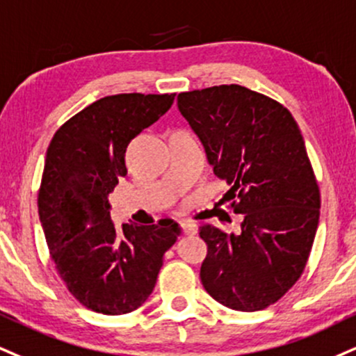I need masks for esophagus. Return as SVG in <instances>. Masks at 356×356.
<instances>
[{
  "mask_svg": "<svg viewBox=\"0 0 356 356\" xmlns=\"http://www.w3.org/2000/svg\"><path fill=\"white\" fill-rule=\"evenodd\" d=\"M181 227H182V232L186 235H197V232H199V229H197V225L194 224V222L184 220Z\"/></svg>",
  "mask_w": 356,
  "mask_h": 356,
  "instance_id": "esophagus-1",
  "label": "esophagus"
}]
</instances>
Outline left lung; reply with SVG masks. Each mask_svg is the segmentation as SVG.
<instances>
[{
    "instance_id": "left-lung-1",
    "label": "left lung",
    "mask_w": 356,
    "mask_h": 356,
    "mask_svg": "<svg viewBox=\"0 0 356 356\" xmlns=\"http://www.w3.org/2000/svg\"><path fill=\"white\" fill-rule=\"evenodd\" d=\"M177 106L229 186L234 212L243 213L241 234L200 225L204 289L232 310H264L300 278L318 227L320 192L302 132L280 102L238 84L181 92Z\"/></svg>"
}]
</instances>
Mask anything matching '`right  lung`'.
I'll use <instances>...</instances> for the list:
<instances>
[{"label":"right lung","instance_id":"right-lung-1","mask_svg":"<svg viewBox=\"0 0 356 356\" xmlns=\"http://www.w3.org/2000/svg\"><path fill=\"white\" fill-rule=\"evenodd\" d=\"M174 96L102 97L63 124L46 152L38 211L51 259L72 297L97 314L143 305L181 235L170 219L115 232L108 199L127 174V145L170 109Z\"/></svg>","mask_w":356,"mask_h":356}]
</instances>
